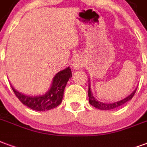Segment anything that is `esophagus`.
I'll return each mask as SVG.
<instances>
[{
	"label": "esophagus",
	"instance_id": "34e87169",
	"mask_svg": "<svg viewBox=\"0 0 147 147\" xmlns=\"http://www.w3.org/2000/svg\"><path fill=\"white\" fill-rule=\"evenodd\" d=\"M83 66H84V63L81 61V59H75L74 63L73 64V68L75 69H79Z\"/></svg>",
	"mask_w": 147,
	"mask_h": 147
}]
</instances>
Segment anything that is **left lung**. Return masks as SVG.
Returning a JSON list of instances; mask_svg holds the SVG:
<instances>
[{
  "instance_id": "left-lung-1",
  "label": "left lung",
  "mask_w": 147,
  "mask_h": 147,
  "mask_svg": "<svg viewBox=\"0 0 147 147\" xmlns=\"http://www.w3.org/2000/svg\"><path fill=\"white\" fill-rule=\"evenodd\" d=\"M137 88L136 89L134 90L133 92L131 93L130 95L128 96H127L126 98H123L120 101H117L116 102H113V103H104V102H98L97 99L95 98V97L93 96L92 92L91 91V88H90V80H89V84H88V97H89V103L92 106H93L94 107L97 108V109H99V110H113V109H115V108H117L119 107H121L123 104L126 103L127 102H128L129 100H131L132 97L135 95V93L136 92Z\"/></svg>"
}]
</instances>
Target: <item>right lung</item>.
Returning a JSON list of instances; mask_svg holds the SVG:
<instances>
[{
    "instance_id": "add662e5",
    "label": "right lung",
    "mask_w": 147,
    "mask_h": 147,
    "mask_svg": "<svg viewBox=\"0 0 147 147\" xmlns=\"http://www.w3.org/2000/svg\"><path fill=\"white\" fill-rule=\"evenodd\" d=\"M72 77V72L69 67L58 72L53 78L51 88L49 92L39 96H29L23 95L14 88H11L19 101L29 108L37 111H45L55 108L63 100V92L69 79Z\"/></svg>"
}]
</instances>
